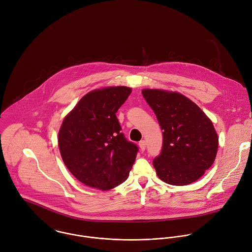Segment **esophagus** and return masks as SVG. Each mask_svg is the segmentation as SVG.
Masks as SVG:
<instances>
[{
	"mask_svg": "<svg viewBox=\"0 0 252 252\" xmlns=\"http://www.w3.org/2000/svg\"><path fill=\"white\" fill-rule=\"evenodd\" d=\"M139 145H140L141 150L144 151V149H145V147H146V143H145V141H141V142L139 143Z\"/></svg>",
	"mask_w": 252,
	"mask_h": 252,
	"instance_id": "1",
	"label": "esophagus"
}]
</instances>
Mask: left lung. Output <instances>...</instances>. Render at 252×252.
I'll return each instance as SVG.
<instances>
[{"mask_svg":"<svg viewBox=\"0 0 252 252\" xmlns=\"http://www.w3.org/2000/svg\"><path fill=\"white\" fill-rule=\"evenodd\" d=\"M143 96L163 130L160 155L153 159L159 179L172 185L199 180L215 162L218 137L211 119L177 92L144 89Z\"/></svg>","mask_w":252,"mask_h":252,"instance_id":"1","label":"left lung"}]
</instances>
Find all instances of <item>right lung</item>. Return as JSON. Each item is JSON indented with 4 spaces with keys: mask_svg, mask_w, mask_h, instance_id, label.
<instances>
[{
    "mask_svg": "<svg viewBox=\"0 0 252 252\" xmlns=\"http://www.w3.org/2000/svg\"><path fill=\"white\" fill-rule=\"evenodd\" d=\"M132 89H97L83 96L61 125L58 144L62 159L76 180L108 190L128 179L139 148L126 140L116 112Z\"/></svg>",
    "mask_w": 252,
    "mask_h": 252,
    "instance_id": "obj_1",
    "label": "right lung"
}]
</instances>
